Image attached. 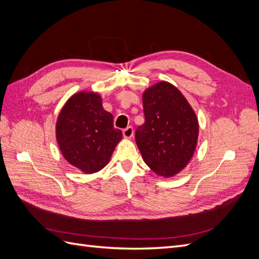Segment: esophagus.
<instances>
[{
	"instance_id": "1",
	"label": "esophagus",
	"mask_w": 259,
	"mask_h": 259,
	"mask_svg": "<svg viewBox=\"0 0 259 259\" xmlns=\"http://www.w3.org/2000/svg\"><path fill=\"white\" fill-rule=\"evenodd\" d=\"M133 134H134V128H133V126H127L126 128L123 130V136L125 138H131Z\"/></svg>"
}]
</instances>
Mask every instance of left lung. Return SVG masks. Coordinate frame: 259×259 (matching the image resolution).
<instances>
[{
    "mask_svg": "<svg viewBox=\"0 0 259 259\" xmlns=\"http://www.w3.org/2000/svg\"><path fill=\"white\" fill-rule=\"evenodd\" d=\"M145 123L135 133L145 163L158 175L170 177L192 158L198 142L197 115L174 85L160 82L143 96Z\"/></svg>",
    "mask_w": 259,
    "mask_h": 259,
    "instance_id": "8db88e82",
    "label": "left lung"
}]
</instances>
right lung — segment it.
<instances>
[{"instance_id": "right-lung-1", "label": "right lung", "mask_w": 259, "mask_h": 259, "mask_svg": "<svg viewBox=\"0 0 259 259\" xmlns=\"http://www.w3.org/2000/svg\"><path fill=\"white\" fill-rule=\"evenodd\" d=\"M56 138L70 164L85 173H95L110 160L122 132L113 127V116L103 108L98 94L82 92L62 108Z\"/></svg>"}]
</instances>
